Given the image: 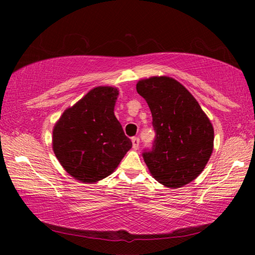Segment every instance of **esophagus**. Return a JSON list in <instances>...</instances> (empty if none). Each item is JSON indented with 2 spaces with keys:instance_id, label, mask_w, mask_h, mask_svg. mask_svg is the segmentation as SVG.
I'll return each instance as SVG.
<instances>
[{
  "instance_id": "obj_1",
  "label": "esophagus",
  "mask_w": 255,
  "mask_h": 255,
  "mask_svg": "<svg viewBox=\"0 0 255 255\" xmlns=\"http://www.w3.org/2000/svg\"><path fill=\"white\" fill-rule=\"evenodd\" d=\"M131 141H132V148L133 149H138V147H139V138H138V137H132L131 138Z\"/></svg>"
}]
</instances>
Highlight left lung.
I'll list each match as a JSON object with an SVG mask.
<instances>
[{
    "mask_svg": "<svg viewBox=\"0 0 255 255\" xmlns=\"http://www.w3.org/2000/svg\"><path fill=\"white\" fill-rule=\"evenodd\" d=\"M152 112L156 132L150 150L143 153L150 174L167 188L195 180L214 149V128L191 93L169 76H153L136 85Z\"/></svg>",
    "mask_w": 255,
    "mask_h": 255,
    "instance_id": "left-lung-1",
    "label": "left lung"
}]
</instances>
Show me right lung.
Masks as SVG:
<instances>
[{"label":"right lung","mask_w":255,"mask_h":255,"mask_svg":"<svg viewBox=\"0 0 255 255\" xmlns=\"http://www.w3.org/2000/svg\"><path fill=\"white\" fill-rule=\"evenodd\" d=\"M119 94L112 86L92 89L60 116L53 130V149L68 174L94 183L114 172L131 148L115 116Z\"/></svg>","instance_id":"add662e5"}]
</instances>
